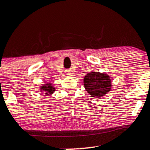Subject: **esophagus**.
Masks as SVG:
<instances>
[{
  "mask_svg": "<svg viewBox=\"0 0 150 150\" xmlns=\"http://www.w3.org/2000/svg\"><path fill=\"white\" fill-rule=\"evenodd\" d=\"M67 75H70V73H69V74L68 73V74H67Z\"/></svg>",
  "mask_w": 150,
  "mask_h": 150,
  "instance_id": "esophagus-1",
  "label": "esophagus"
}]
</instances>
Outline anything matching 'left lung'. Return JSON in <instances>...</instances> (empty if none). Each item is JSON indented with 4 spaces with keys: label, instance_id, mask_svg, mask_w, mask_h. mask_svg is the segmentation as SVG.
Listing matches in <instances>:
<instances>
[{
    "label": "left lung",
    "instance_id": "8db88e82",
    "mask_svg": "<svg viewBox=\"0 0 150 150\" xmlns=\"http://www.w3.org/2000/svg\"><path fill=\"white\" fill-rule=\"evenodd\" d=\"M84 86L91 97L99 98L104 96L111 89V80L109 75L98 72H90L84 78Z\"/></svg>",
    "mask_w": 150,
    "mask_h": 150
}]
</instances>
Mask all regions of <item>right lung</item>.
<instances>
[{"label":"right lung","mask_w":150,"mask_h":150,"mask_svg":"<svg viewBox=\"0 0 150 150\" xmlns=\"http://www.w3.org/2000/svg\"><path fill=\"white\" fill-rule=\"evenodd\" d=\"M40 91L44 92L45 95H50V94H52L56 91V89L51 85V83H46L44 84L43 86H41Z\"/></svg>","instance_id":"1"}]
</instances>
